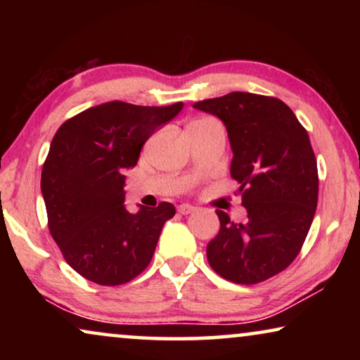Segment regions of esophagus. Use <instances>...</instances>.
Returning <instances> with one entry per match:
<instances>
[{
	"instance_id": "34e87169",
	"label": "esophagus",
	"mask_w": 360,
	"mask_h": 360,
	"mask_svg": "<svg viewBox=\"0 0 360 360\" xmlns=\"http://www.w3.org/2000/svg\"><path fill=\"white\" fill-rule=\"evenodd\" d=\"M196 208L195 206H191V205H180L179 206V213L180 214H190V213H193Z\"/></svg>"
}]
</instances>
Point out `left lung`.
<instances>
[{
	"mask_svg": "<svg viewBox=\"0 0 360 360\" xmlns=\"http://www.w3.org/2000/svg\"><path fill=\"white\" fill-rule=\"evenodd\" d=\"M193 108L224 122L248 219L216 211L221 228L206 245L211 269L229 282L254 285L288 267L307 239L318 205V167L308 132L274 96L233 91Z\"/></svg>",
	"mask_w": 360,
	"mask_h": 360,
	"instance_id": "obj_1",
	"label": "left lung"
}]
</instances>
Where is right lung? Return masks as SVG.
Masks as SVG:
<instances>
[{
  "label": "right lung",
  "mask_w": 360,
  "mask_h": 360,
  "mask_svg": "<svg viewBox=\"0 0 360 360\" xmlns=\"http://www.w3.org/2000/svg\"><path fill=\"white\" fill-rule=\"evenodd\" d=\"M181 108L103 103L67 120L53 136L41 179L49 231L67 264L90 282L127 283L152 260L175 206L162 201L129 213L122 174Z\"/></svg>",
  "instance_id": "1"
}]
</instances>
